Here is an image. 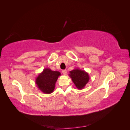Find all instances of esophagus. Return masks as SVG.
<instances>
[{"instance_id": "obj_1", "label": "esophagus", "mask_w": 130, "mask_h": 130, "mask_svg": "<svg viewBox=\"0 0 130 130\" xmlns=\"http://www.w3.org/2000/svg\"><path fill=\"white\" fill-rule=\"evenodd\" d=\"M62 73H63V75H66V73H67V70H62Z\"/></svg>"}]
</instances>
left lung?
I'll return each instance as SVG.
<instances>
[{
	"instance_id": "8db88e82",
	"label": "left lung",
	"mask_w": 130,
	"mask_h": 130,
	"mask_svg": "<svg viewBox=\"0 0 130 130\" xmlns=\"http://www.w3.org/2000/svg\"><path fill=\"white\" fill-rule=\"evenodd\" d=\"M69 76L72 79L76 87L79 90L83 89L88 83L90 79L89 73L78 68H75L70 71Z\"/></svg>"
}]
</instances>
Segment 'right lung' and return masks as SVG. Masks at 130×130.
Instances as JSON below:
<instances>
[{
    "label": "right lung",
    "instance_id": "obj_1",
    "mask_svg": "<svg viewBox=\"0 0 130 130\" xmlns=\"http://www.w3.org/2000/svg\"><path fill=\"white\" fill-rule=\"evenodd\" d=\"M59 71H52L49 68H44L36 78L35 83L38 89L44 94H51L54 91L55 83L60 76Z\"/></svg>",
    "mask_w": 130,
    "mask_h": 130
}]
</instances>
